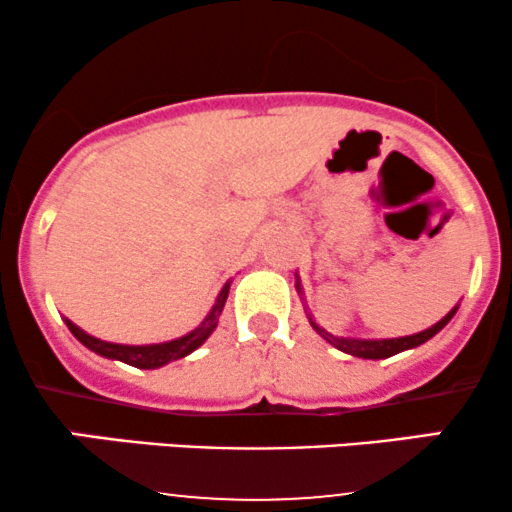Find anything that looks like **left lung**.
<instances>
[{"instance_id":"obj_1","label":"left lung","mask_w":512,"mask_h":512,"mask_svg":"<svg viewBox=\"0 0 512 512\" xmlns=\"http://www.w3.org/2000/svg\"><path fill=\"white\" fill-rule=\"evenodd\" d=\"M457 313V305L450 310L448 315L443 317V320L436 322L433 327H428V330L419 332V334H409V337H397V339H346V337H334V334L325 332L322 327H317L313 322V317H310V325L315 327L317 334H322V337L327 339L332 346H337L339 351H344V354H351V356H358V358H390L399 354V351H407V349H414V346L428 342V339L433 337V334H438L443 330L445 325L452 320V315Z\"/></svg>"}]
</instances>
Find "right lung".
<instances>
[{
    "mask_svg": "<svg viewBox=\"0 0 512 512\" xmlns=\"http://www.w3.org/2000/svg\"><path fill=\"white\" fill-rule=\"evenodd\" d=\"M228 289H231V284L223 286L219 298H216V305L211 308L207 320H204L197 330H192L190 334H185V337H180V339H173V342L149 344V346L110 344V342H101V339L91 337V334H86L84 330H79L72 320H64V322H67L69 332H72L81 344L88 346V349L96 351V354H101L105 358H117V361L129 363V366H134V368H146V370L161 368L170 361H178V358L192 354V351L199 349V346L207 342L209 334L216 330V322H219L223 303H226V298H228Z\"/></svg>",
    "mask_w": 512,
    "mask_h": 512,
    "instance_id": "obj_1",
    "label": "right lung"
}]
</instances>
